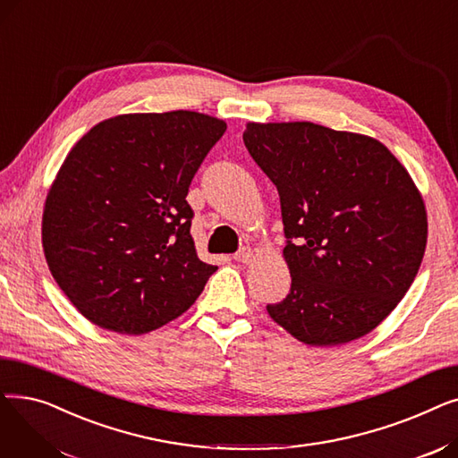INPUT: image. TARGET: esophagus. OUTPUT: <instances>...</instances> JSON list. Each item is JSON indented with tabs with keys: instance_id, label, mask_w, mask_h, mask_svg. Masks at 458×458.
Returning <instances> with one entry per match:
<instances>
[{
	"instance_id": "34e87169",
	"label": "esophagus",
	"mask_w": 458,
	"mask_h": 458,
	"mask_svg": "<svg viewBox=\"0 0 458 458\" xmlns=\"http://www.w3.org/2000/svg\"><path fill=\"white\" fill-rule=\"evenodd\" d=\"M252 258H254V252H252V249H249V247H243L242 250H237V252L233 254V259L239 261V263H250Z\"/></svg>"
}]
</instances>
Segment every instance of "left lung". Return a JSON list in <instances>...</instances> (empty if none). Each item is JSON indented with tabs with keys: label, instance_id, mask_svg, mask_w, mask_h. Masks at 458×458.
I'll return each instance as SVG.
<instances>
[{
	"label": "left lung",
	"instance_id": "obj_1",
	"mask_svg": "<svg viewBox=\"0 0 458 458\" xmlns=\"http://www.w3.org/2000/svg\"><path fill=\"white\" fill-rule=\"evenodd\" d=\"M245 147L276 185L292 290L269 316L306 345L362 338L412 285L427 245L421 192L373 137L314 123H249Z\"/></svg>",
	"mask_w": 458,
	"mask_h": 458
}]
</instances>
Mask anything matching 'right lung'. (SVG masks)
Listing matches in <instances>:
<instances>
[{"label":"right lung","instance_id":"right-lung-1","mask_svg":"<svg viewBox=\"0 0 458 458\" xmlns=\"http://www.w3.org/2000/svg\"><path fill=\"white\" fill-rule=\"evenodd\" d=\"M226 131L197 111L118 114L90 128L47 191L42 247L90 323L147 334L199 299L215 266L197 256L192 176Z\"/></svg>","mask_w":458,"mask_h":458}]
</instances>
